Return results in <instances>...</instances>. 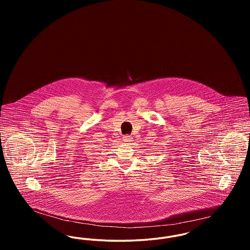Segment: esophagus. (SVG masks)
Returning <instances> with one entry per match:
<instances>
[{
    "mask_svg": "<svg viewBox=\"0 0 250 250\" xmlns=\"http://www.w3.org/2000/svg\"><path fill=\"white\" fill-rule=\"evenodd\" d=\"M123 140H124L125 143H127V144H130L132 140H133V138H132V136H130V135H125V136L123 137Z\"/></svg>",
    "mask_w": 250,
    "mask_h": 250,
    "instance_id": "esophagus-1",
    "label": "esophagus"
}]
</instances>
